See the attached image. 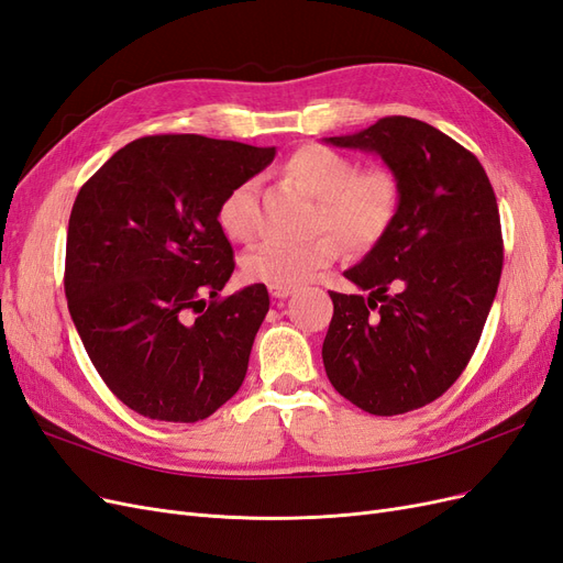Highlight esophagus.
Here are the masks:
<instances>
[{
	"label": "esophagus",
	"mask_w": 563,
	"mask_h": 563,
	"mask_svg": "<svg viewBox=\"0 0 563 563\" xmlns=\"http://www.w3.org/2000/svg\"><path fill=\"white\" fill-rule=\"evenodd\" d=\"M267 291H269L272 298H288V296L296 291V288L294 286H284V284H269Z\"/></svg>",
	"instance_id": "esophagus-1"
}]
</instances>
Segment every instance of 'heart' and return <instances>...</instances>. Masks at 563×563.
<instances>
[{
    "label": "heart",
    "mask_w": 563,
    "mask_h": 563,
    "mask_svg": "<svg viewBox=\"0 0 563 563\" xmlns=\"http://www.w3.org/2000/svg\"><path fill=\"white\" fill-rule=\"evenodd\" d=\"M284 168L317 199L314 230L329 232L305 244L267 240L253 246L242 258V269L251 282L284 286L308 282L338 261L343 242L352 251H366L376 246L395 223L399 185L387 168L360 172V164L352 157L319 143L296 150ZM255 195L258 180L246 178L220 199L216 220L228 240H251L255 232Z\"/></svg>",
    "instance_id": "1"
}]
</instances>
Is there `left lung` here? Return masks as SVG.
<instances>
[{
	"label": "left lung",
	"instance_id": "left-lung-1",
	"mask_svg": "<svg viewBox=\"0 0 563 563\" xmlns=\"http://www.w3.org/2000/svg\"><path fill=\"white\" fill-rule=\"evenodd\" d=\"M327 143L376 152L399 185L395 223L331 291L323 338L331 385L373 416L439 399L479 343L503 272L496 192L470 150L411 117H383Z\"/></svg>",
	"mask_w": 563,
	"mask_h": 563
}]
</instances>
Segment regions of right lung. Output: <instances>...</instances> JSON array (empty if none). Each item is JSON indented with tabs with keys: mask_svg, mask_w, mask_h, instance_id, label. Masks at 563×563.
Returning a JSON list of instances; mask_svg holds the SVG:
<instances>
[{
	"mask_svg": "<svg viewBox=\"0 0 563 563\" xmlns=\"http://www.w3.org/2000/svg\"><path fill=\"white\" fill-rule=\"evenodd\" d=\"M275 152L197 133L145 135L81 185L67 225V310L131 411L197 422L242 387L269 296L265 284L218 296L234 251L216 211Z\"/></svg>",
	"mask_w": 563,
	"mask_h": 563,
	"instance_id": "add662e5",
	"label": "right lung"
}]
</instances>
